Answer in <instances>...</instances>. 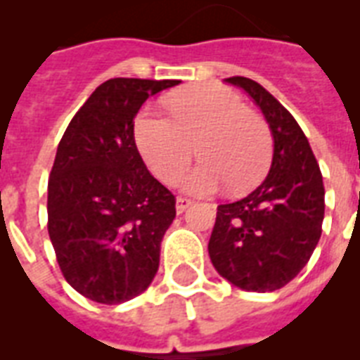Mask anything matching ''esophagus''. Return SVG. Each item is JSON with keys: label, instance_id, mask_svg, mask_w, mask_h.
<instances>
[{"label": "esophagus", "instance_id": "esophagus-1", "mask_svg": "<svg viewBox=\"0 0 360 360\" xmlns=\"http://www.w3.org/2000/svg\"><path fill=\"white\" fill-rule=\"evenodd\" d=\"M192 205V200H188V198H177L175 200V209H177V213H185L186 209L191 207Z\"/></svg>", "mask_w": 360, "mask_h": 360}]
</instances>
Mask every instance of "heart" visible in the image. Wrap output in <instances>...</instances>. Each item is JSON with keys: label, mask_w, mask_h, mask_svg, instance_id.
<instances>
[{"label": "heart", "mask_w": 360, "mask_h": 360, "mask_svg": "<svg viewBox=\"0 0 360 360\" xmlns=\"http://www.w3.org/2000/svg\"><path fill=\"white\" fill-rule=\"evenodd\" d=\"M174 120L141 110L134 136L141 157L164 183H174L196 153L202 162L183 177L194 194H211L228 183L246 191L262 179L271 157V134L259 115L219 84H198L168 101Z\"/></svg>", "instance_id": "1"}]
</instances>
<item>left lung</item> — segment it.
I'll return each mask as SVG.
<instances>
[{"mask_svg":"<svg viewBox=\"0 0 360 360\" xmlns=\"http://www.w3.org/2000/svg\"><path fill=\"white\" fill-rule=\"evenodd\" d=\"M273 136L267 177L248 196L222 203L209 239L217 273L245 291H274L301 273L321 237L325 188L318 160L293 115L257 82L233 76Z\"/></svg>","mask_w":360,"mask_h":360,"instance_id":"left-lung-1","label":"left lung"}]
</instances>
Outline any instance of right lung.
I'll use <instances>...</instances> for the list:
<instances>
[{
  "label": "right lung",
  "mask_w": 360,
  "mask_h": 360,
  "mask_svg": "<svg viewBox=\"0 0 360 360\" xmlns=\"http://www.w3.org/2000/svg\"><path fill=\"white\" fill-rule=\"evenodd\" d=\"M179 84L104 82L59 141L48 179V233L65 280L95 302L130 301L158 271L175 198L141 160L134 117L147 98Z\"/></svg>",
  "instance_id": "1"
}]
</instances>
